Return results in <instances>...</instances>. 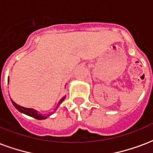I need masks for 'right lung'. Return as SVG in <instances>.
<instances>
[{"label":"right lung","instance_id":"right-lung-1","mask_svg":"<svg viewBox=\"0 0 153 153\" xmlns=\"http://www.w3.org/2000/svg\"><path fill=\"white\" fill-rule=\"evenodd\" d=\"M8 83H9V77H8ZM65 96H64L63 97H62V98L58 102V103H57V106L56 107L55 111L57 109V107H58V106H60V103L63 102L64 100H65ZM11 102L12 103H13V105L15 106V108L18 110L19 112L23 113V114H25V115H28V116L33 117V118L37 119V120H45V119H47L48 116H50L51 114H53V112H51L50 113V114H47V115H42V114H41V113H38V111L33 109V108H27V107H24V106H19V105H18V104H16L13 100H11Z\"/></svg>","mask_w":153,"mask_h":153}]
</instances>
